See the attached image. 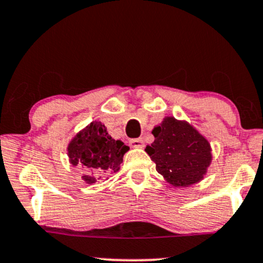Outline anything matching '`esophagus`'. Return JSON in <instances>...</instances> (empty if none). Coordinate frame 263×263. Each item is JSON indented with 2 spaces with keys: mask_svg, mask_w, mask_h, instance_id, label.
Masks as SVG:
<instances>
[{
  "mask_svg": "<svg viewBox=\"0 0 263 263\" xmlns=\"http://www.w3.org/2000/svg\"><path fill=\"white\" fill-rule=\"evenodd\" d=\"M129 145L132 148H143L144 147V142H143L142 138H135L129 141Z\"/></svg>",
  "mask_w": 263,
  "mask_h": 263,
  "instance_id": "esophagus-1",
  "label": "esophagus"
}]
</instances>
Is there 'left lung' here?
I'll use <instances>...</instances> for the list:
<instances>
[{
	"label": "left lung",
	"mask_w": 263,
	"mask_h": 263,
	"mask_svg": "<svg viewBox=\"0 0 263 263\" xmlns=\"http://www.w3.org/2000/svg\"><path fill=\"white\" fill-rule=\"evenodd\" d=\"M152 134L155 139L145 152L168 183L188 187L202 179L211 162V148L197 129L170 116Z\"/></svg>",
	"instance_id": "8db88e82"
}]
</instances>
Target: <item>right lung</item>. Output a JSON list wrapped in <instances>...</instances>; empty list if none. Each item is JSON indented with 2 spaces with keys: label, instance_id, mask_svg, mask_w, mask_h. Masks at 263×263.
I'll return each instance as SVG.
<instances>
[{
  "label": "right lung",
  "instance_id": "add662e5",
  "mask_svg": "<svg viewBox=\"0 0 263 263\" xmlns=\"http://www.w3.org/2000/svg\"><path fill=\"white\" fill-rule=\"evenodd\" d=\"M128 149L121 141L112 139L102 122L93 121L69 143L68 155L72 165L81 166L88 172L82 179L93 184L120 170Z\"/></svg>",
  "mask_w": 263,
  "mask_h": 263
}]
</instances>
